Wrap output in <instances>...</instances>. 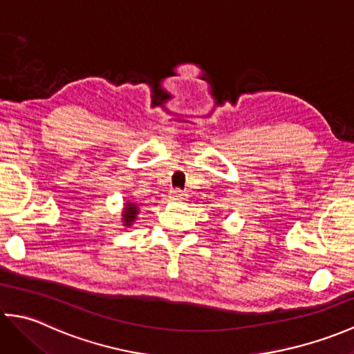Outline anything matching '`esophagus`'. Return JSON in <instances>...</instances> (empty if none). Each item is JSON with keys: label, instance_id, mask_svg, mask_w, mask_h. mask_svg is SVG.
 Listing matches in <instances>:
<instances>
[{"label": "esophagus", "instance_id": "obj_1", "mask_svg": "<svg viewBox=\"0 0 354 354\" xmlns=\"http://www.w3.org/2000/svg\"><path fill=\"white\" fill-rule=\"evenodd\" d=\"M169 198L171 201H176V202H184V201H187V194L181 190H171L170 194H169Z\"/></svg>", "mask_w": 354, "mask_h": 354}]
</instances>
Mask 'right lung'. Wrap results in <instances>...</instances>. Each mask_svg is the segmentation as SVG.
I'll list each match as a JSON object with an SVG mask.
<instances>
[{
    "mask_svg": "<svg viewBox=\"0 0 354 354\" xmlns=\"http://www.w3.org/2000/svg\"><path fill=\"white\" fill-rule=\"evenodd\" d=\"M140 213V208L133 202H124V207L122 209V223L123 227L131 228L133 222L137 221V216Z\"/></svg>",
    "mask_w": 354,
    "mask_h": 354,
    "instance_id": "1",
    "label": "right lung"
}]
</instances>
